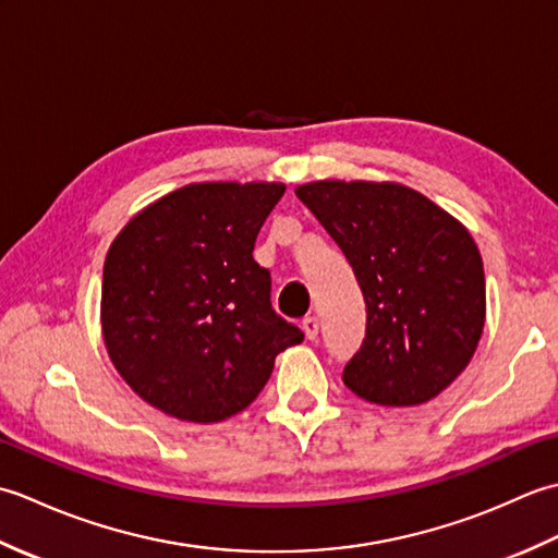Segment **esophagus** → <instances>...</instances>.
<instances>
[{
    "label": "esophagus",
    "instance_id": "34e87169",
    "mask_svg": "<svg viewBox=\"0 0 558 558\" xmlns=\"http://www.w3.org/2000/svg\"><path fill=\"white\" fill-rule=\"evenodd\" d=\"M302 328H304V333H306V338H310V340L318 338V318L316 316H304L302 318Z\"/></svg>",
    "mask_w": 558,
    "mask_h": 558
}]
</instances>
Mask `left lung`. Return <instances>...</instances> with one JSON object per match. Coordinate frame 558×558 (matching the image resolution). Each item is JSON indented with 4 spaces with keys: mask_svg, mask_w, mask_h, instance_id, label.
Listing matches in <instances>:
<instances>
[{
    "mask_svg": "<svg viewBox=\"0 0 558 558\" xmlns=\"http://www.w3.org/2000/svg\"><path fill=\"white\" fill-rule=\"evenodd\" d=\"M298 196L342 248L366 302V333L342 381L376 405L436 398L484 328V268L462 225L393 182H312Z\"/></svg>",
    "mask_w": 558,
    "mask_h": 558,
    "instance_id": "obj_1",
    "label": "left lung"
}]
</instances>
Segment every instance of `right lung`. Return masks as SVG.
<instances>
[{
    "label": "right lung",
    "instance_id": "1",
    "mask_svg": "<svg viewBox=\"0 0 558 558\" xmlns=\"http://www.w3.org/2000/svg\"><path fill=\"white\" fill-rule=\"evenodd\" d=\"M282 184H189L117 234L102 270V336L124 381L186 422L242 412L278 354L304 340L254 260Z\"/></svg>",
    "mask_w": 558,
    "mask_h": 558
}]
</instances>
